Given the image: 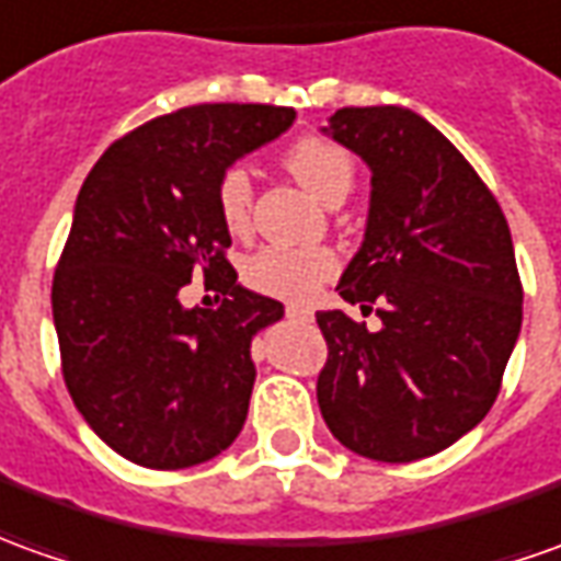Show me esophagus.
<instances>
[{
	"label": "esophagus",
	"mask_w": 561,
	"mask_h": 561,
	"mask_svg": "<svg viewBox=\"0 0 561 561\" xmlns=\"http://www.w3.org/2000/svg\"><path fill=\"white\" fill-rule=\"evenodd\" d=\"M287 318L308 323V320H314V311H311V308H305V305H287Z\"/></svg>",
	"instance_id": "esophagus-1"
}]
</instances>
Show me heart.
<instances>
[{
  "mask_svg": "<svg viewBox=\"0 0 561 561\" xmlns=\"http://www.w3.org/2000/svg\"><path fill=\"white\" fill-rule=\"evenodd\" d=\"M284 164L299 183L320 201L347 195L354 183V161L345 146L320 134H305L293 140L284 152ZM253 183L241 164H231L216 180V210L231 231H241L250 222ZM339 262L327 247H262L243 265L247 284L259 293L280 299H305L332 277Z\"/></svg>",
  "mask_w": 561,
  "mask_h": 561,
  "instance_id": "b5f03b06",
  "label": "heart"
}]
</instances>
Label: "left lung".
<instances>
[{
    "label": "left lung",
    "instance_id": "obj_1",
    "mask_svg": "<svg viewBox=\"0 0 561 561\" xmlns=\"http://www.w3.org/2000/svg\"><path fill=\"white\" fill-rule=\"evenodd\" d=\"M332 140L373 170L366 238L339 296L378 302L381 330L318 311L320 415L373 461L449 449L501 391L523 327V280L501 204L431 122L403 106H345Z\"/></svg>",
    "mask_w": 561,
    "mask_h": 561
}]
</instances>
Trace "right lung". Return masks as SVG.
I'll return each instance as SVG.
<instances>
[{
  "label": "right lung",
  "mask_w": 561,
  "mask_h": 561,
  "mask_svg": "<svg viewBox=\"0 0 561 561\" xmlns=\"http://www.w3.org/2000/svg\"><path fill=\"white\" fill-rule=\"evenodd\" d=\"M293 118L265 103L185 106L112 142L81 185L51 284L60 366L91 431L134 465L195 467L241 434L250 342L284 305L238 284L216 180ZM201 273L224 302L183 309L179 289Z\"/></svg>",
  "instance_id": "right-lung-1"
}]
</instances>
